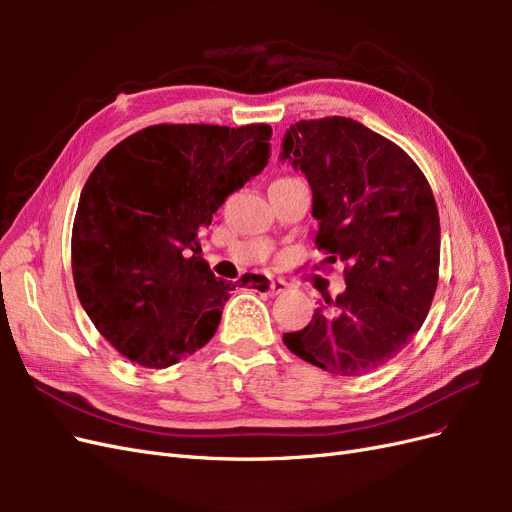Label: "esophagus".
I'll return each instance as SVG.
<instances>
[{"mask_svg": "<svg viewBox=\"0 0 512 512\" xmlns=\"http://www.w3.org/2000/svg\"><path fill=\"white\" fill-rule=\"evenodd\" d=\"M288 288H290L288 282H284V280H273V282L269 284V297H277V294H284V292H288Z\"/></svg>", "mask_w": 512, "mask_h": 512, "instance_id": "1", "label": "esophagus"}]
</instances>
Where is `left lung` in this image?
<instances>
[{"instance_id": "obj_1", "label": "left lung", "mask_w": 512, "mask_h": 512, "mask_svg": "<svg viewBox=\"0 0 512 512\" xmlns=\"http://www.w3.org/2000/svg\"><path fill=\"white\" fill-rule=\"evenodd\" d=\"M280 160L312 188L316 247L342 262L346 290L284 333L299 359L333 376H363L404 350L425 322L440 269V218L408 153L348 117L297 121Z\"/></svg>"}]
</instances>
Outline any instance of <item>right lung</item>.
<instances>
[{
    "instance_id": "1",
    "label": "right lung",
    "mask_w": 512,
    "mask_h": 512,
    "mask_svg": "<svg viewBox=\"0 0 512 512\" xmlns=\"http://www.w3.org/2000/svg\"><path fill=\"white\" fill-rule=\"evenodd\" d=\"M269 138L267 123H162L115 145L89 175L72 226L74 286L126 359L164 369L218 331L235 284L196 256L198 232L267 166Z\"/></svg>"
}]
</instances>
